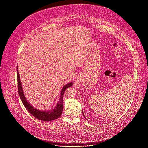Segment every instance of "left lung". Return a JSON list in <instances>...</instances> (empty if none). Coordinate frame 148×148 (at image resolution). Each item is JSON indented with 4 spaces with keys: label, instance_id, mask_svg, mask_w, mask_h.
I'll list each match as a JSON object with an SVG mask.
<instances>
[{
    "label": "left lung",
    "instance_id": "1",
    "mask_svg": "<svg viewBox=\"0 0 148 148\" xmlns=\"http://www.w3.org/2000/svg\"><path fill=\"white\" fill-rule=\"evenodd\" d=\"M83 116H84V117L86 118V117H85V115H84V113H83Z\"/></svg>",
    "mask_w": 148,
    "mask_h": 148
}]
</instances>
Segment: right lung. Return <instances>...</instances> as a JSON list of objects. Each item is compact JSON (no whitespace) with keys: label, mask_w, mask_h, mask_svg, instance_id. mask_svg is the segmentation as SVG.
I'll list each match as a JSON object with an SVG mask.
<instances>
[{"label":"right lung","mask_w":148,"mask_h":148,"mask_svg":"<svg viewBox=\"0 0 148 148\" xmlns=\"http://www.w3.org/2000/svg\"><path fill=\"white\" fill-rule=\"evenodd\" d=\"M17 79H18V94L20 97V98L21 99L25 108L33 116H34L35 118H36L39 120H41L44 121H51L57 119L61 116L63 110V95L64 94L65 90L72 86V82L66 84L63 87L61 90L60 98L59 101H58V103L56 105V106L51 110L45 111H40L34 108L33 106L30 105L29 101H27V100L25 98L23 92L22 84L20 81V77H19V75L18 71V68H17Z\"/></svg>","instance_id":"obj_1"}]
</instances>
